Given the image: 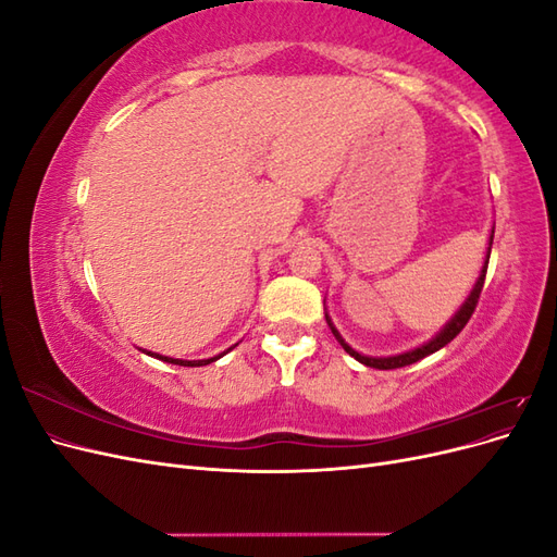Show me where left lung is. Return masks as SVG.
<instances>
[{"mask_svg": "<svg viewBox=\"0 0 557 557\" xmlns=\"http://www.w3.org/2000/svg\"><path fill=\"white\" fill-rule=\"evenodd\" d=\"M493 234H495V230H493ZM493 234H491V246H493ZM491 260V248H487V258H485V262ZM485 272H487V264L481 269V276H479V281H476V285H474V290H471V295L467 297V301L462 305V309L455 313V318L450 320V323L434 336L432 342H428L425 346H420V348H413V350H409V352H401V356H395V358H367V356H362V352H358V350H352L342 336H339V332L334 330V325L330 323V318H327V323H330V327H332V334L336 336V339H339V344L344 346V350L348 352V356H352L356 358L358 362H362V364H367V367H374V369H397V367H407V364H413V362H418V360H423V358H428V356H432V352H436L440 348H444L446 344H450L455 336H458L462 330H465V325L469 323V318H471V313L476 311V305H479V297H481V290H483V283H485Z\"/></svg>", "mask_w": 557, "mask_h": 557, "instance_id": "8db88e82", "label": "left lung"}]
</instances>
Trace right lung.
I'll return each instance as SVG.
<instances>
[{
	"label": "right lung",
	"instance_id": "obj_1",
	"mask_svg": "<svg viewBox=\"0 0 557 557\" xmlns=\"http://www.w3.org/2000/svg\"><path fill=\"white\" fill-rule=\"evenodd\" d=\"M150 356H153V352H150ZM156 358H160V360H164V362H172V364H181V367H201V364H209V362H213V360H218V358H211V360H174V358H164V356H156Z\"/></svg>",
	"mask_w": 557,
	"mask_h": 557
}]
</instances>
